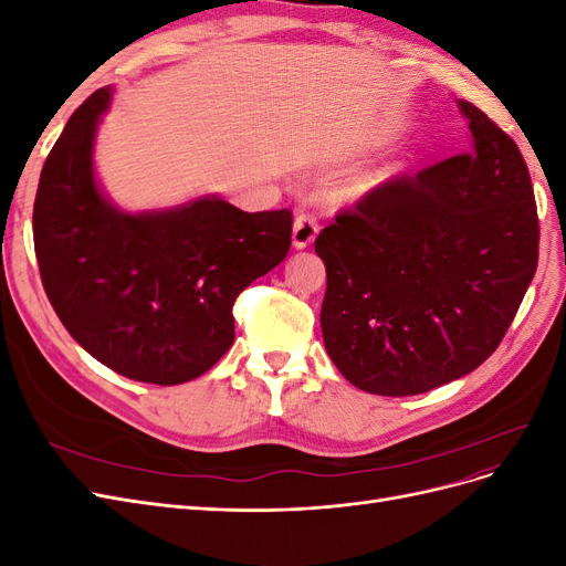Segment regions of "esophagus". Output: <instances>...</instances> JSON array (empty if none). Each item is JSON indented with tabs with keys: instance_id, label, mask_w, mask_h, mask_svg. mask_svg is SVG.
Wrapping results in <instances>:
<instances>
[{
	"instance_id": "1",
	"label": "esophagus",
	"mask_w": 566,
	"mask_h": 566,
	"mask_svg": "<svg viewBox=\"0 0 566 566\" xmlns=\"http://www.w3.org/2000/svg\"><path fill=\"white\" fill-rule=\"evenodd\" d=\"M316 235H318L316 219L310 214H300L293 224V245L297 250L310 248L316 241Z\"/></svg>"
}]
</instances>
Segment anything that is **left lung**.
Returning a JSON list of instances; mask_svg holds the SVG:
<instances>
[{"label":"left lung","instance_id":"obj_1","mask_svg":"<svg viewBox=\"0 0 566 566\" xmlns=\"http://www.w3.org/2000/svg\"><path fill=\"white\" fill-rule=\"evenodd\" d=\"M458 108L470 153L375 188L316 238L323 345L368 394L413 397L482 366L536 273L522 153L476 106Z\"/></svg>","mask_w":566,"mask_h":566}]
</instances>
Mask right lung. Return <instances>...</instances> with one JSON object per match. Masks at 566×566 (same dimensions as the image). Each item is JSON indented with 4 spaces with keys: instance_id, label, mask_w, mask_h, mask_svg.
Here are the masks:
<instances>
[{
    "instance_id": "obj_1",
    "label": "right lung",
    "mask_w": 566,
    "mask_h": 566,
    "mask_svg": "<svg viewBox=\"0 0 566 566\" xmlns=\"http://www.w3.org/2000/svg\"><path fill=\"white\" fill-rule=\"evenodd\" d=\"M113 87L67 119L42 167L32 235L46 297L96 361L129 380L181 385L233 345V302L290 250L287 210L243 212L214 193L117 208L94 146Z\"/></svg>"
}]
</instances>
